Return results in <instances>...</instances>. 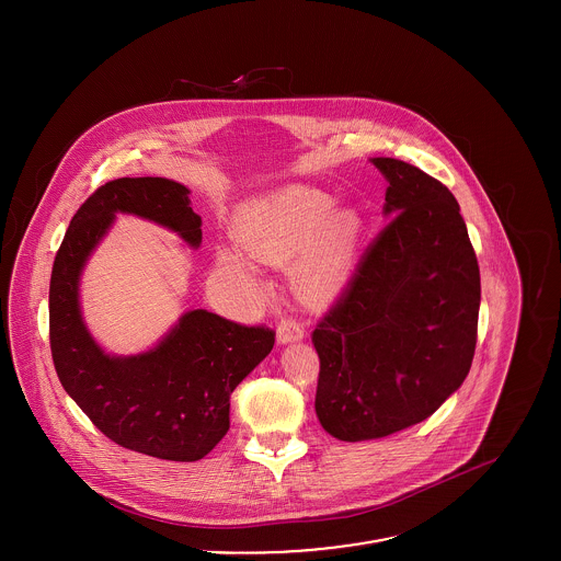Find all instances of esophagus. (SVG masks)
<instances>
[{
  "mask_svg": "<svg viewBox=\"0 0 561 561\" xmlns=\"http://www.w3.org/2000/svg\"><path fill=\"white\" fill-rule=\"evenodd\" d=\"M278 341L280 343H294V341H300L305 336V325L294 318H283L278 321Z\"/></svg>",
  "mask_w": 561,
  "mask_h": 561,
  "instance_id": "obj_1",
  "label": "esophagus"
}]
</instances>
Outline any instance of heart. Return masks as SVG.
Here are the masks:
<instances>
[{"mask_svg": "<svg viewBox=\"0 0 561 561\" xmlns=\"http://www.w3.org/2000/svg\"><path fill=\"white\" fill-rule=\"evenodd\" d=\"M334 214V201L320 190L289 185L261 198L245 225L248 250L267 261H287L307 254L300 283L307 294L325 298L336 294L350 274L358 220L354 214ZM220 267L229 274L254 278V261L236 248L218 254Z\"/></svg>", "mask_w": 561, "mask_h": 561, "instance_id": "b5f03b06", "label": "heart"}]
</instances>
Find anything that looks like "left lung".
I'll return each instance as SVG.
<instances>
[{
	"mask_svg": "<svg viewBox=\"0 0 561 561\" xmlns=\"http://www.w3.org/2000/svg\"><path fill=\"white\" fill-rule=\"evenodd\" d=\"M389 181V225L318 321L316 412L347 443L382 438L434 414L469 376L480 265L460 205L412 163L374 158Z\"/></svg>",
	"mask_w": 561,
	"mask_h": 561,
	"instance_id": "8db88e82",
	"label": "left lung"
}]
</instances>
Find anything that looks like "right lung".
I'll use <instances>...</instances> for the list:
<instances>
[{"instance_id": "obj_1", "label": "right lung", "mask_w": 561, "mask_h": 561, "mask_svg": "<svg viewBox=\"0 0 561 561\" xmlns=\"http://www.w3.org/2000/svg\"><path fill=\"white\" fill-rule=\"evenodd\" d=\"M116 214L153 220L192 248L203 240L190 190L176 181L123 176L94 190L73 216L51 270L49 341L56 374L116 445L160 460L196 462L229 432L231 393L272 352L274 330L196 309L149 352L105 354L81 318L80 276Z\"/></svg>"}]
</instances>
